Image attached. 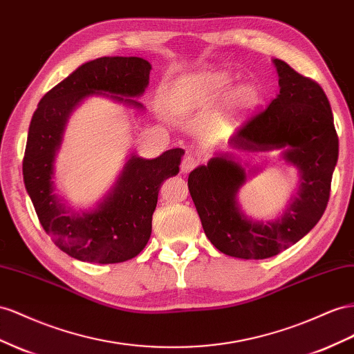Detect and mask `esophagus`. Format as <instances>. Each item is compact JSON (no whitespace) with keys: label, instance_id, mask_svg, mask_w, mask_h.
Returning a JSON list of instances; mask_svg holds the SVG:
<instances>
[{"label":"esophagus","instance_id":"esophagus-1","mask_svg":"<svg viewBox=\"0 0 354 354\" xmlns=\"http://www.w3.org/2000/svg\"><path fill=\"white\" fill-rule=\"evenodd\" d=\"M196 165H198V159L195 156H186L183 158V160H181L180 169L181 173H189V171L194 169Z\"/></svg>","mask_w":354,"mask_h":354}]
</instances>
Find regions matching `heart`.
<instances>
[{"instance_id":"obj_1","label":"heart","mask_w":354,"mask_h":354,"mask_svg":"<svg viewBox=\"0 0 354 354\" xmlns=\"http://www.w3.org/2000/svg\"><path fill=\"white\" fill-rule=\"evenodd\" d=\"M231 77L226 73H203L183 82L174 95V107L187 111L205 102L225 97L231 91ZM257 102V92L253 86H241L234 95L232 109L247 111Z\"/></svg>"}]
</instances>
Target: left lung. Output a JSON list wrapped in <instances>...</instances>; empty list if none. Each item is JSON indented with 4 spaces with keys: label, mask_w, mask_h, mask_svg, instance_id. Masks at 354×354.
I'll use <instances>...</instances> for the list:
<instances>
[{
    "label": "left lung",
    "mask_w": 354,
    "mask_h": 354,
    "mask_svg": "<svg viewBox=\"0 0 354 354\" xmlns=\"http://www.w3.org/2000/svg\"><path fill=\"white\" fill-rule=\"evenodd\" d=\"M280 93L229 140L241 151H280L298 169L299 185L283 214L271 221L248 217L238 203L247 174L261 167L241 164L231 151L216 153L189 174L187 186L204 232L222 253L240 259H266L298 243L326 209L338 136L326 93L280 59H272Z\"/></svg>",
    "instance_id": "obj_1"
}]
</instances>
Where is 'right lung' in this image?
<instances>
[{"mask_svg":"<svg viewBox=\"0 0 354 354\" xmlns=\"http://www.w3.org/2000/svg\"><path fill=\"white\" fill-rule=\"evenodd\" d=\"M150 70V62L137 56L84 62L47 92L34 111L24 156L26 192L46 234L77 261L119 263L136 257L150 238L160 185L178 174L183 149L155 159L131 153L111 189L88 209L70 207L55 185V160L73 111L89 97L145 110L136 98L149 86Z\"/></svg>","mask_w":354,"mask_h":354,"instance_id":"1","label":"right lung"}]
</instances>
